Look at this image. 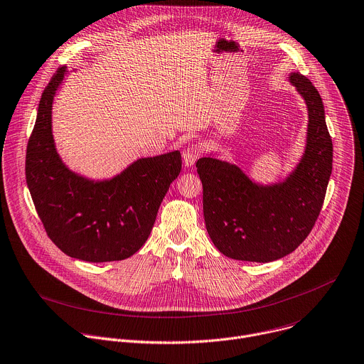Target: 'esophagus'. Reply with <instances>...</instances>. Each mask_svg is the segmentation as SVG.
<instances>
[{
  "label": "esophagus",
  "instance_id": "34e87169",
  "mask_svg": "<svg viewBox=\"0 0 364 364\" xmlns=\"http://www.w3.org/2000/svg\"><path fill=\"white\" fill-rule=\"evenodd\" d=\"M201 153H203V149H201V146H198V144H193V146L187 147V149L183 151L184 164H186L187 167H191V166L197 161V159L201 156Z\"/></svg>",
  "mask_w": 364,
  "mask_h": 364
}]
</instances>
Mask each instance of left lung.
<instances>
[{"instance_id":"obj_1","label":"left lung","mask_w":364,"mask_h":364,"mask_svg":"<svg viewBox=\"0 0 364 364\" xmlns=\"http://www.w3.org/2000/svg\"><path fill=\"white\" fill-rule=\"evenodd\" d=\"M290 81L307 104L309 129L304 156L283 183L259 186L237 166L213 157L196 163L208 235L220 253L234 260L269 263L290 255L323 207L333 166L324 105L309 78L293 73Z\"/></svg>"}]
</instances>
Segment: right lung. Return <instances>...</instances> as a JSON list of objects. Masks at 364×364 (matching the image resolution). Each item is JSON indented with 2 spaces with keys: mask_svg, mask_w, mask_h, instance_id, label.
<instances>
[{
  "mask_svg": "<svg viewBox=\"0 0 364 364\" xmlns=\"http://www.w3.org/2000/svg\"><path fill=\"white\" fill-rule=\"evenodd\" d=\"M65 74L60 67L44 88L27 144L26 178L38 217L67 256L91 262L132 257L147 241L159 207L181 171L180 151L140 159L117 177L91 181L70 171L57 154L51 108Z\"/></svg>",
  "mask_w": 364,
  "mask_h": 364,
  "instance_id": "1",
  "label": "right lung"
}]
</instances>
